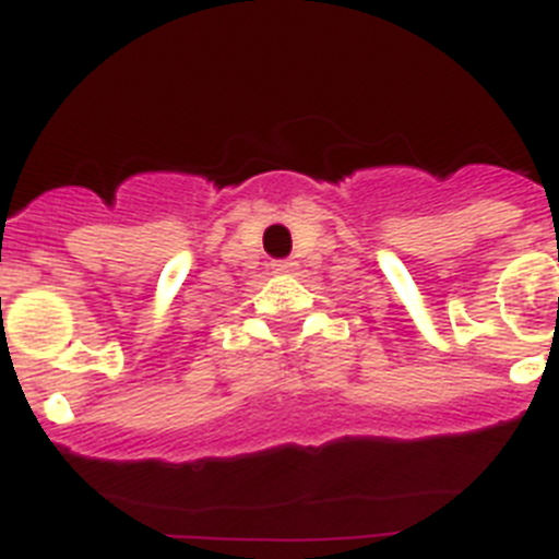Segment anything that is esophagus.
Returning <instances> with one entry per match:
<instances>
[{
  "label": "esophagus",
  "instance_id": "esophagus-1",
  "mask_svg": "<svg viewBox=\"0 0 559 559\" xmlns=\"http://www.w3.org/2000/svg\"><path fill=\"white\" fill-rule=\"evenodd\" d=\"M298 267V264H295V261L292 259H281V261H273V270L275 273H292V270Z\"/></svg>",
  "mask_w": 559,
  "mask_h": 559
}]
</instances>
